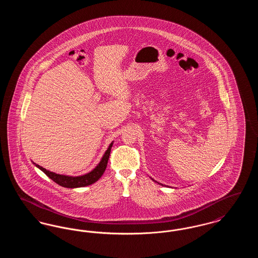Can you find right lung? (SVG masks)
I'll return each instance as SVG.
<instances>
[{"label": "right lung", "instance_id": "right-lung-1", "mask_svg": "<svg viewBox=\"0 0 258 258\" xmlns=\"http://www.w3.org/2000/svg\"><path fill=\"white\" fill-rule=\"evenodd\" d=\"M113 145V142L109 145L108 149L106 150V152L104 153L103 157L101 160L99 161L97 167L89 173H87L85 175L82 176H77V177H73V176H66V175H61V174H56L54 172L46 170L45 168H43L42 166L36 164L37 168H39L42 172H44L51 180H53L56 184H60L63 187H69V188H74V187H82V186H86L90 184H94L98 181V179L102 176L103 172L105 171L106 166H107V162L109 160V156H110L111 147Z\"/></svg>", "mask_w": 258, "mask_h": 258}]
</instances>
